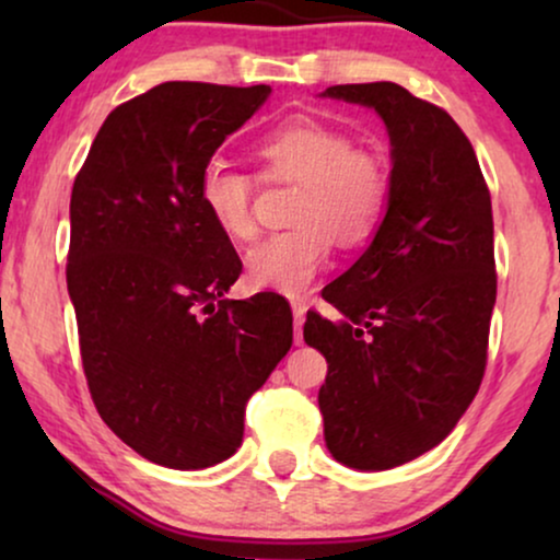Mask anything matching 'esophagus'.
I'll return each instance as SVG.
<instances>
[{
  "label": "esophagus",
  "instance_id": "obj_1",
  "mask_svg": "<svg viewBox=\"0 0 560 560\" xmlns=\"http://www.w3.org/2000/svg\"><path fill=\"white\" fill-rule=\"evenodd\" d=\"M293 318H295V343H303L301 326H303V318H305V303L293 301Z\"/></svg>",
  "mask_w": 560,
  "mask_h": 560
}]
</instances>
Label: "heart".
<instances>
[{"label": "heart", "instance_id": "1", "mask_svg": "<svg viewBox=\"0 0 560 560\" xmlns=\"http://www.w3.org/2000/svg\"><path fill=\"white\" fill-rule=\"evenodd\" d=\"M255 155L267 180L301 183L293 213L301 226L252 247L244 278L252 290L298 298L326 267L334 236L362 244L377 232L389 201V167L380 155L357 148L349 132L313 117L270 129ZM198 203L229 240L255 236V183L247 173L221 163L206 165L198 178Z\"/></svg>", "mask_w": 560, "mask_h": 560}]
</instances>
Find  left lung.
I'll return each mask as SVG.
<instances>
[{
    "label": "left lung",
    "instance_id": "1",
    "mask_svg": "<svg viewBox=\"0 0 560 560\" xmlns=\"http://www.w3.org/2000/svg\"><path fill=\"white\" fill-rule=\"evenodd\" d=\"M370 106L389 135V201L364 255L308 313L303 339L328 362L324 439L359 471L408 464L446 439L487 366L497 298L492 201L479 160L446 112L389 81L328 86Z\"/></svg>",
    "mask_w": 560,
    "mask_h": 560
}]
</instances>
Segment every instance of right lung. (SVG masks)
Segmentation results:
<instances>
[{"instance_id": "1", "label": "right lung", "mask_w": 560, "mask_h": 560, "mask_svg": "<svg viewBox=\"0 0 560 560\" xmlns=\"http://www.w3.org/2000/svg\"><path fill=\"white\" fill-rule=\"evenodd\" d=\"M270 91L160 83L106 117L73 183L66 280L91 397L167 469L232 456L293 343L285 298H224L242 259L198 203L203 167Z\"/></svg>"}]
</instances>
